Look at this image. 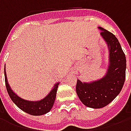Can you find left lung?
I'll use <instances>...</instances> for the list:
<instances>
[{
    "label": "left lung",
    "mask_w": 131,
    "mask_h": 131,
    "mask_svg": "<svg viewBox=\"0 0 131 131\" xmlns=\"http://www.w3.org/2000/svg\"><path fill=\"white\" fill-rule=\"evenodd\" d=\"M109 49V65L104 77L92 82L77 80V95L86 107L99 109L109 104L121 92L126 79V60L121 46L112 33L98 27Z\"/></svg>",
    "instance_id": "left-lung-1"
}]
</instances>
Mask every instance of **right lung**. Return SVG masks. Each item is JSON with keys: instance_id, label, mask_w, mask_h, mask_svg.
Returning a JSON list of instances; mask_svg holds the SVG:
<instances>
[{"instance_id": "1", "label": "right lung", "mask_w": 131, "mask_h": 131, "mask_svg": "<svg viewBox=\"0 0 131 131\" xmlns=\"http://www.w3.org/2000/svg\"><path fill=\"white\" fill-rule=\"evenodd\" d=\"M4 74L5 86H6L8 95L10 97L12 101L20 110L24 111L27 114H29L31 115L34 116L43 115L50 111L54 104L57 88H58V85H59L60 82L54 84V87L52 88L51 91L43 99L40 100H38V101H29V100H26L19 97L11 89L10 85L8 84V82H7L6 71H5V66L4 68Z\"/></svg>"}]
</instances>
